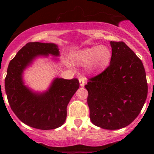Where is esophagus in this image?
Returning <instances> with one entry per match:
<instances>
[{
  "label": "esophagus",
  "mask_w": 154,
  "mask_h": 154,
  "mask_svg": "<svg viewBox=\"0 0 154 154\" xmlns=\"http://www.w3.org/2000/svg\"><path fill=\"white\" fill-rule=\"evenodd\" d=\"M79 84L81 86H84L85 85V78L84 77H79Z\"/></svg>",
  "instance_id": "obj_1"
}]
</instances>
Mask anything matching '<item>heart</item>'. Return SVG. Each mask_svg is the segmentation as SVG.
Returning a JSON list of instances; mask_svg holds the SVG:
<instances>
[{
    "mask_svg": "<svg viewBox=\"0 0 154 154\" xmlns=\"http://www.w3.org/2000/svg\"><path fill=\"white\" fill-rule=\"evenodd\" d=\"M71 58L77 65L87 64V67L90 71L98 70L108 65L111 58V51L106 46H92L73 51ZM68 65L70 66V64L68 63Z\"/></svg>",
    "mask_w": 154,
    "mask_h": 154,
    "instance_id": "heart-1",
    "label": "heart"
}]
</instances>
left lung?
<instances>
[{
    "mask_svg": "<svg viewBox=\"0 0 154 154\" xmlns=\"http://www.w3.org/2000/svg\"><path fill=\"white\" fill-rule=\"evenodd\" d=\"M112 57L103 72L85 85L90 119L105 130H119L133 122L147 96L142 61L123 42H110Z\"/></svg>",
    "mask_w": 154,
    "mask_h": 154,
    "instance_id": "left-lung-1",
    "label": "left lung"
}]
</instances>
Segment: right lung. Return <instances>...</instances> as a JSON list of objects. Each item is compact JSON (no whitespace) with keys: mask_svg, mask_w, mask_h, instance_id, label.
Wrapping results in <instances>:
<instances>
[{"mask_svg":"<svg viewBox=\"0 0 154 154\" xmlns=\"http://www.w3.org/2000/svg\"><path fill=\"white\" fill-rule=\"evenodd\" d=\"M49 55H59L57 45L29 42L10 62L5 81L8 103L17 117L31 127L44 130L56 129L65 123L68 104L79 88L77 79H55L44 92H33L24 85V69L37 57Z\"/></svg>","mask_w":154,"mask_h":154,"instance_id":"right-lung-1","label":"right lung"}]
</instances>
